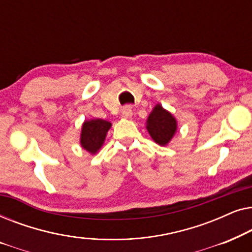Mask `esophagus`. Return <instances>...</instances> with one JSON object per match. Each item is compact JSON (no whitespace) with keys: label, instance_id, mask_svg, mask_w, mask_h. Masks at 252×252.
Instances as JSON below:
<instances>
[{"label":"esophagus","instance_id":"esophagus-1","mask_svg":"<svg viewBox=\"0 0 252 252\" xmlns=\"http://www.w3.org/2000/svg\"><path fill=\"white\" fill-rule=\"evenodd\" d=\"M122 115L124 118H130L133 115V110H132V106L130 105H125L124 108L122 109Z\"/></svg>","mask_w":252,"mask_h":252}]
</instances>
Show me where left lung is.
<instances>
[{"instance_id":"1","label":"left lung","mask_w":252,"mask_h":252,"mask_svg":"<svg viewBox=\"0 0 252 252\" xmlns=\"http://www.w3.org/2000/svg\"><path fill=\"white\" fill-rule=\"evenodd\" d=\"M147 129L155 142L165 146L170 142L177 130V122L170 112L158 104L148 117Z\"/></svg>"}]
</instances>
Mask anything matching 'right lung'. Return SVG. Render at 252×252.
I'll return each mask as SVG.
<instances>
[{
	"label": "right lung",
	"instance_id": "add662e5",
	"mask_svg": "<svg viewBox=\"0 0 252 252\" xmlns=\"http://www.w3.org/2000/svg\"><path fill=\"white\" fill-rule=\"evenodd\" d=\"M110 127H111V123L103 119H93L85 122L81 129V147L91 154H95L102 147Z\"/></svg>",
	"mask_w": 252,
	"mask_h": 252
}]
</instances>
